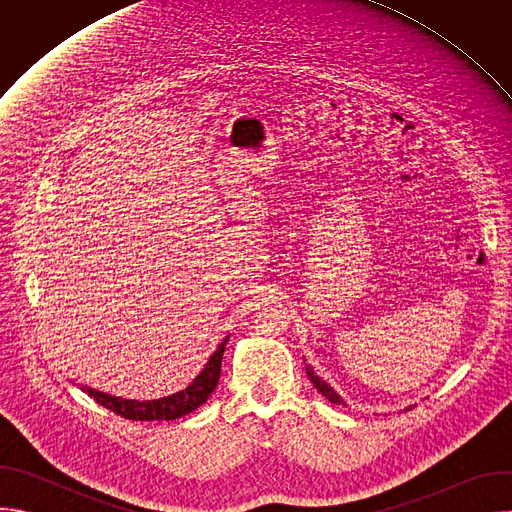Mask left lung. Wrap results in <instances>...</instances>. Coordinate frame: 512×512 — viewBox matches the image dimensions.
Instances as JSON below:
<instances>
[{
    "mask_svg": "<svg viewBox=\"0 0 512 512\" xmlns=\"http://www.w3.org/2000/svg\"><path fill=\"white\" fill-rule=\"evenodd\" d=\"M306 373H308V379H310V381L314 383V387L318 389V393H322L328 401H332V403H336V405H342V403H344V401L338 397V393H336L326 381H322L310 367H306Z\"/></svg>",
    "mask_w": 512,
    "mask_h": 512,
    "instance_id": "1",
    "label": "left lung"
}]
</instances>
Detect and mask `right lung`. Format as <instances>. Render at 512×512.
<instances>
[{"label":"right lung","mask_w":512,"mask_h":512,"mask_svg":"<svg viewBox=\"0 0 512 512\" xmlns=\"http://www.w3.org/2000/svg\"><path fill=\"white\" fill-rule=\"evenodd\" d=\"M227 340H229V336L221 344H218V348L206 362L204 371L192 381V385H188L184 391H180L176 395L156 399V401H129V399H121V397H111V395L95 391V389H85V393H89L105 409H109L125 419H133V421L178 419L182 415L192 413L202 403H206L210 393L216 389L218 377H221V362H223Z\"/></svg>","instance_id":"add662e5"}]
</instances>
